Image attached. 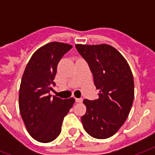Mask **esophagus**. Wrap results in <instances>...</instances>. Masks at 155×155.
Instances as JSON below:
<instances>
[{"label": "esophagus", "mask_w": 155, "mask_h": 155, "mask_svg": "<svg viewBox=\"0 0 155 155\" xmlns=\"http://www.w3.org/2000/svg\"><path fill=\"white\" fill-rule=\"evenodd\" d=\"M75 101L77 102V103H82L83 99L82 98H75Z\"/></svg>", "instance_id": "esophagus-1"}]
</instances>
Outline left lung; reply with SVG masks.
<instances>
[{
  "label": "left lung",
  "instance_id": "1",
  "mask_svg": "<svg viewBox=\"0 0 155 155\" xmlns=\"http://www.w3.org/2000/svg\"><path fill=\"white\" fill-rule=\"evenodd\" d=\"M87 62L99 90V98L84 100L87 111L81 117L85 131L104 139L115 134L127 119L134 97L132 71L124 57L109 45H75Z\"/></svg>",
  "mask_w": 155,
  "mask_h": 155
}]
</instances>
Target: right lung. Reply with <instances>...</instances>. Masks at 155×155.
Masks as SVG:
<instances>
[{"mask_svg":"<svg viewBox=\"0 0 155 155\" xmlns=\"http://www.w3.org/2000/svg\"><path fill=\"white\" fill-rule=\"evenodd\" d=\"M72 46L53 42L34 53L23 73L19 90L21 116L30 136L38 142H51L61 133L63 118L75 103L74 98L61 99L50 92L57 66Z\"/></svg>","mask_w":155,"mask_h":155,"instance_id":"1","label":"right lung"}]
</instances>
